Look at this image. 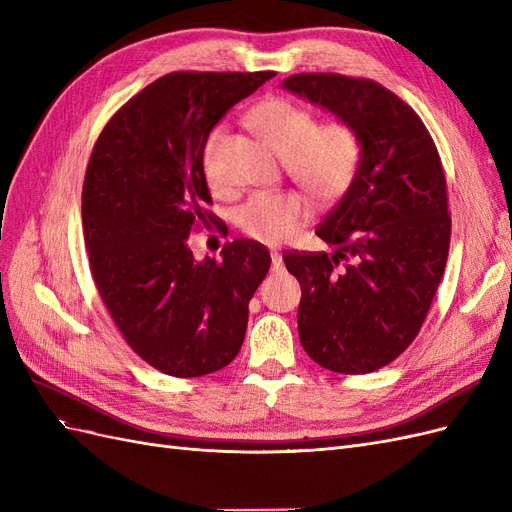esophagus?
Returning <instances> with one entry per match:
<instances>
[{
  "label": "esophagus",
  "mask_w": 512,
  "mask_h": 512,
  "mask_svg": "<svg viewBox=\"0 0 512 512\" xmlns=\"http://www.w3.org/2000/svg\"><path fill=\"white\" fill-rule=\"evenodd\" d=\"M271 262H273V271H282V254L280 252H271Z\"/></svg>",
  "instance_id": "obj_1"
}]
</instances>
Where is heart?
<instances>
[{
	"instance_id": "b5f03b06",
	"label": "heart",
	"mask_w": 512,
	"mask_h": 512,
	"mask_svg": "<svg viewBox=\"0 0 512 512\" xmlns=\"http://www.w3.org/2000/svg\"><path fill=\"white\" fill-rule=\"evenodd\" d=\"M247 119L262 141L282 153L288 173L314 196L335 198L352 183L361 162V141L350 123L337 119L316 123L312 108L282 96L260 100ZM218 138L220 130H215L205 149V170L211 185H218L209 166ZM309 213V200L299 192H258L237 209L235 222L245 237L260 243H280L307 222Z\"/></svg>"
}]
</instances>
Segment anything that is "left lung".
Instances as JSON below:
<instances>
[{"mask_svg": "<svg viewBox=\"0 0 512 512\" xmlns=\"http://www.w3.org/2000/svg\"><path fill=\"white\" fill-rule=\"evenodd\" d=\"M354 128L361 162L316 235L333 252H286L301 284L299 339L337 374L395 361L421 331L451 245L446 179L425 123L393 91L333 72L282 83Z\"/></svg>", "mask_w": 512, "mask_h": 512, "instance_id": "1", "label": "left lung"}]
</instances>
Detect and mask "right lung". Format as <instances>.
I'll use <instances>...</instances> for the list:
<instances>
[{
    "label": "right lung",
    "mask_w": 512,
    "mask_h": 512,
    "mask_svg": "<svg viewBox=\"0 0 512 512\" xmlns=\"http://www.w3.org/2000/svg\"><path fill=\"white\" fill-rule=\"evenodd\" d=\"M273 72H173L106 123L83 183L96 288L130 348L162 374L198 378L241 350L250 299L271 256L250 239L198 262L188 237L215 222L203 156L232 106Z\"/></svg>",
    "instance_id": "right-lung-1"
}]
</instances>
